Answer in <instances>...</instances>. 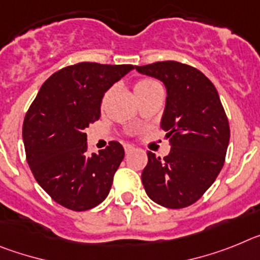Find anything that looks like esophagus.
Masks as SVG:
<instances>
[{
  "label": "esophagus",
  "instance_id": "esophagus-1",
  "mask_svg": "<svg viewBox=\"0 0 260 260\" xmlns=\"http://www.w3.org/2000/svg\"><path fill=\"white\" fill-rule=\"evenodd\" d=\"M124 150H125V153H127V154H129L131 152H133V150H135V148H133L132 145H128V144H125V145H124Z\"/></svg>",
  "mask_w": 260,
  "mask_h": 260
}]
</instances>
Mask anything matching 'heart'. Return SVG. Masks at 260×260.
Wrapping results in <instances>:
<instances>
[{"mask_svg":"<svg viewBox=\"0 0 260 260\" xmlns=\"http://www.w3.org/2000/svg\"><path fill=\"white\" fill-rule=\"evenodd\" d=\"M158 86V83L153 80H140L135 83V86H133V91L136 94V96L141 95L144 92H148L149 90H152L153 87ZM107 96V95H106ZM106 99V98H105Z\"/></svg>","mask_w":260,"mask_h":260,"instance_id":"1","label":"heart"}]
</instances>
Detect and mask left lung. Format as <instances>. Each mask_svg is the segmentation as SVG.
<instances>
[{"label": "left lung", "instance_id": "left-lung-1", "mask_svg": "<svg viewBox=\"0 0 260 260\" xmlns=\"http://www.w3.org/2000/svg\"><path fill=\"white\" fill-rule=\"evenodd\" d=\"M166 87L161 128L170 153L161 159L148 152L144 188L157 204L171 209L198 202L224 166L229 145V121L213 83L196 68L178 61L135 67Z\"/></svg>", "mask_w": 260, "mask_h": 260}]
</instances>
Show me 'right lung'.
Listing matches in <instances>:
<instances>
[{"instance_id":"add662e5","label":"right lung","mask_w":260,"mask_h":260,"mask_svg":"<svg viewBox=\"0 0 260 260\" xmlns=\"http://www.w3.org/2000/svg\"><path fill=\"white\" fill-rule=\"evenodd\" d=\"M133 65L80 62L52 74L40 87L23 121V143L36 182L56 203L87 211L107 198L124 149L111 141L87 153L85 129L101 117L110 87Z\"/></svg>"}]
</instances>
